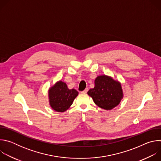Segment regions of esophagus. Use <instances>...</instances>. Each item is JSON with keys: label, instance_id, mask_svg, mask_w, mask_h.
I'll return each mask as SVG.
<instances>
[{"label": "esophagus", "instance_id": "esophagus-1", "mask_svg": "<svg viewBox=\"0 0 161 161\" xmlns=\"http://www.w3.org/2000/svg\"><path fill=\"white\" fill-rule=\"evenodd\" d=\"M88 89L86 88H85L83 92H81L83 93V94H86V93L87 92H88Z\"/></svg>", "mask_w": 161, "mask_h": 161}]
</instances>
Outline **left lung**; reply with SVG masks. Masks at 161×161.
I'll list each match as a JSON object with an SVG mask.
<instances>
[{
    "mask_svg": "<svg viewBox=\"0 0 161 161\" xmlns=\"http://www.w3.org/2000/svg\"><path fill=\"white\" fill-rule=\"evenodd\" d=\"M94 88L87 92L95 104L106 110H110L118 106L123 98V90L120 82L112 77L98 76L94 81Z\"/></svg>",
    "mask_w": 161,
    "mask_h": 161,
    "instance_id": "obj_1",
    "label": "left lung"
}]
</instances>
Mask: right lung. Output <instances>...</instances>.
<instances>
[{
  "label": "right lung",
  "mask_w": 161,
  "mask_h": 161,
  "mask_svg": "<svg viewBox=\"0 0 161 161\" xmlns=\"http://www.w3.org/2000/svg\"><path fill=\"white\" fill-rule=\"evenodd\" d=\"M78 95L77 90L69 89L65 83L58 81L48 90L50 105L57 112H64L72 105Z\"/></svg>",
  "instance_id": "1"
}]
</instances>
